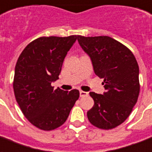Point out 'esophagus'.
Masks as SVG:
<instances>
[{
  "instance_id": "obj_1",
  "label": "esophagus",
  "mask_w": 152,
  "mask_h": 152,
  "mask_svg": "<svg viewBox=\"0 0 152 152\" xmlns=\"http://www.w3.org/2000/svg\"><path fill=\"white\" fill-rule=\"evenodd\" d=\"M80 97H85V96H88V93L86 92V91H80Z\"/></svg>"
}]
</instances>
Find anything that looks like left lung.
<instances>
[{"mask_svg": "<svg viewBox=\"0 0 152 152\" xmlns=\"http://www.w3.org/2000/svg\"><path fill=\"white\" fill-rule=\"evenodd\" d=\"M77 41L91 57L95 74L104 79L106 90L103 95L90 92L94 106L87 118L99 129H113L127 119L138 100V62L128 48L111 37L77 35Z\"/></svg>", "mask_w": 152, "mask_h": 152, "instance_id": "obj_1", "label": "left lung"}]
</instances>
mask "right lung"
<instances>
[{"label":"right lung","mask_w":152,"mask_h":152,"mask_svg":"<svg viewBox=\"0 0 152 152\" xmlns=\"http://www.w3.org/2000/svg\"><path fill=\"white\" fill-rule=\"evenodd\" d=\"M77 35L39 37L20 54L14 71V96L23 115L33 126L45 131L65 122L79 97L78 90H54L63 61Z\"/></svg>","instance_id":"add662e5"}]
</instances>
